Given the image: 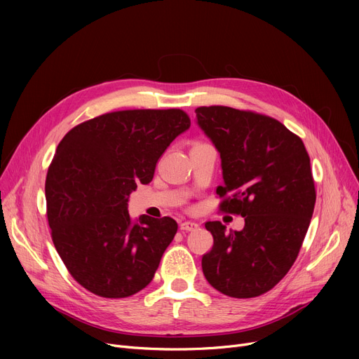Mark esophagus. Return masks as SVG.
<instances>
[{
    "instance_id": "34e87169",
    "label": "esophagus",
    "mask_w": 359,
    "mask_h": 359,
    "mask_svg": "<svg viewBox=\"0 0 359 359\" xmlns=\"http://www.w3.org/2000/svg\"><path fill=\"white\" fill-rule=\"evenodd\" d=\"M199 227V224L194 222V221H184L180 224V230L182 231H194Z\"/></svg>"
}]
</instances>
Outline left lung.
I'll return each mask as SVG.
<instances>
[{
	"instance_id": "1",
	"label": "left lung",
	"mask_w": 359,
	"mask_h": 359,
	"mask_svg": "<svg viewBox=\"0 0 359 359\" xmlns=\"http://www.w3.org/2000/svg\"><path fill=\"white\" fill-rule=\"evenodd\" d=\"M195 113L219 151V211L244 217L241 231L205 224L214 246L202 256L203 275L229 297H259L288 273L307 234L316 203L309 153L298 135L262 113L227 106Z\"/></svg>"
}]
</instances>
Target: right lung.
Instances as JSON below:
<instances>
[{
    "mask_svg": "<svg viewBox=\"0 0 359 359\" xmlns=\"http://www.w3.org/2000/svg\"><path fill=\"white\" fill-rule=\"evenodd\" d=\"M189 126L180 109L118 110L74 126L56 148L45 183L50 237L87 291L125 298L153 280L177 222L132 219L128 199Z\"/></svg>",
    "mask_w": 359,
    "mask_h": 359,
    "instance_id": "1",
    "label": "right lung"
}]
</instances>
